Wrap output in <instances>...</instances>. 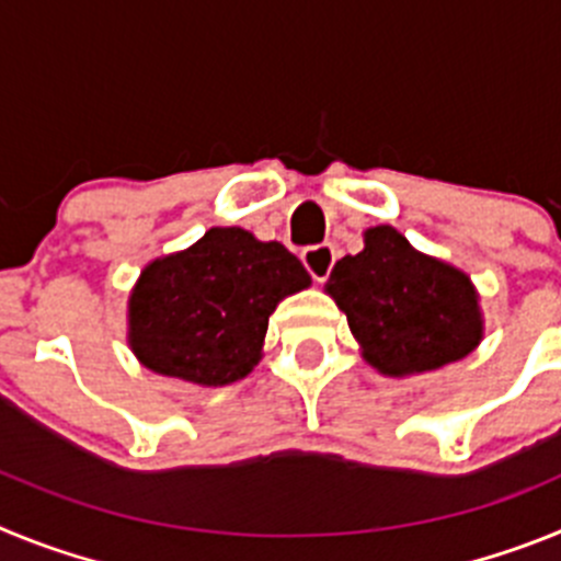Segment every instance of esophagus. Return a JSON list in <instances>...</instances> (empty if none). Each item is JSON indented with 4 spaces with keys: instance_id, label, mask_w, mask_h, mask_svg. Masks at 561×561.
Returning a JSON list of instances; mask_svg holds the SVG:
<instances>
[{
    "instance_id": "obj_1",
    "label": "esophagus",
    "mask_w": 561,
    "mask_h": 561,
    "mask_svg": "<svg viewBox=\"0 0 561 561\" xmlns=\"http://www.w3.org/2000/svg\"><path fill=\"white\" fill-rule=\"evenodd\" d=\"M304 264L306 270H309V275L314 277L317 284H323L325 277L331 275V270H334V247L331 244H317V247H309V250H304Z\"/></svg>"
}]
</instances>
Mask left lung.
<instances>
[{
    "label": "left lung",
    "instance_id": "8db88e82",
    "mask_svg": "<svg viewBox=\"0 0 561 561\" xmlns=\"http://www.w3.org/2000/svg\"><path fill=\"white\" fill-rule=\"evenodd\" d=\"M362 241V252L336 261L325 291L348 317L370 368L401 379L478 348L485 323L472 277L419 252L390 225L368 227Z\"/></svg>",
    "mask_w": 561,
    "mask_h": 561
}]
</instances>
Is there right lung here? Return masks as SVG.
<instances>
[{
    "instance_id": "1",
    "label": "right lung",
    "mask_w": 561,
    "mask_h": 561,
    "mask_svg": "<svg viewBox=\"0 0 561 561\" xmlns=\"http://www.w3.org/2000/svg\"><path fill=\"white\" fill-rule=\"evenodd\" d=\"M309 286L284 244L210 227L140 272L128 295V348L153 374L225 388L261 362L277 304Z\"/></svg>"
}]
</instances>
